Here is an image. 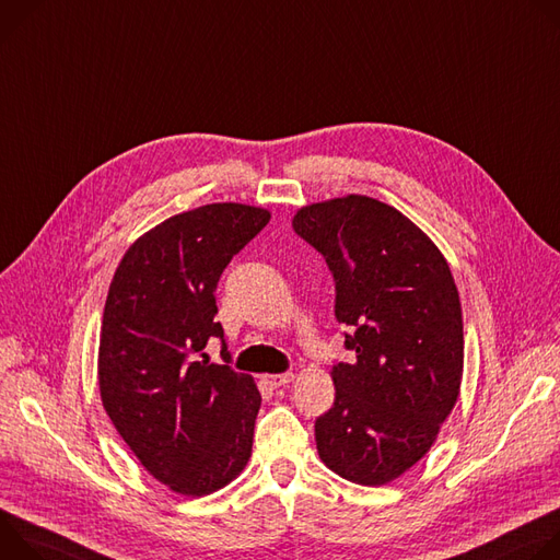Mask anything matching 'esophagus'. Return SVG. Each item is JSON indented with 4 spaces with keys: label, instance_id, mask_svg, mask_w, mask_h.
<instances>
[{
    "label": "esophagus",
    "instance_id": "1",
    "mask_svg": "<svg viewBox=\"0 0 560 560\" xmlns=\"http://www.w3.org/2000/svg\"><path fill=\"white\" fill-rule=\"evenodd\" d=\"M291 381H293L291 371H287V374H267V376H262V383H265L267 387H271V389L287 387Z\"/></svg>",
    "mask_w": 560,
    "mask_h": 560
}]
</instances>
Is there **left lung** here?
Masks as SVG:
<instances>
[{
	"mask_svg": "<svg viewBox=\"0 0 560 560\" xmlns=\"http://www.w3.org/2000/svg\"><path fill=\"white\" fill-rule=\"evenodd\" d=\"M293 231L325 256L351 362H336L334 407L316 420L323 463L378 487L436 441L463 381V312L445 256L398 209L366 196L302 207Z\"/></svg>",
	"mask_w": 560,
	"mask_h": 560,
	"instance_id": "left-lung-1",
	"label": "left lung"
}]
</instances>
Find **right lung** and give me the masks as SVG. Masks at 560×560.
Instances as JSON below:
<instances>
[{"label": "right lung", "mask_w": 560, "mask_h": 560, "mask_svg": "<svg viewBox=\"0 0 560 560\" xmlns=\"http://www.w3.org/2000/svg\"><path fill=\"white\" fill-rule=\"evenodd\" d=\"M271 220L220 202L177 213L138 237L108 287L100 331L102 405L144 469L184 495H207L244 469L260 392L248 374L209 362L222 340L215 287Z\"/></svg>", "instance_id": "add662e5"}]
</instances>
